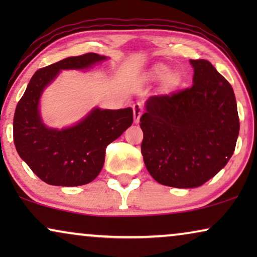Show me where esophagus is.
Returning <instances> with one entry per match:
<instances>
[{"mask_svg":"<svg viewBox=\"0 0 257 257\" xmlns=\"http://www.w3.org/2000/svg\"><path fill=\"white\" fill-rule=\"evenodd\" d=\"M133 118H135V122H139L140 117H142L143 112H144V107L142 103H136L133 104Z\"/></svg>","mask_w":257,"mask_h":257,"instance_id":"34e87169","label":"esophagus"}]
</instances>
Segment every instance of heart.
<instances>
[{
	"label": "heart",
	"instance_id": "heart-1",
	"mask_svg": "<svg viewBox=\"0 0 257 257\" xmlns=\"http://www.w3.org/2000/svg\"><path fill=\"white\" fill-rule=\"evenodd\" d=\"M167 73H168V69L165 68V66H158V68H156V70H154V76H156L157 78H164Z\"/></svg>",
	"mask_w": 257,
	"mask_h": 257
}]
</instances>
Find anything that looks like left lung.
<instances>
[{
	"mask_svg": "<svg viewBox=\"0 0 257 257\" xmlns=\"http://www.w3.org/2000/svg\"><path fill=\"white\" fill-rule=\"evenodd\" d=\"M193 85L149 98L140 118L144 163L154 180L199 187L233 156L240 130L229 82L206 59H191Z\"/></svg>",
	"mask_w": 257,
	"mask_h": 257,
	"instance_id": "8db88e82",
	"label": "left lung"
}]
</instances>
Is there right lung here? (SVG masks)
I'll list each match as a JSON object with an SVG mask.
<instances>
[{
    "mask_svg": "<svg viewBox=\"0 0 257 257\" xmlns=\"http://www.w3.org/2000/svg\"><path fill=\"white\" fill-rule=\"evenodd\" d=\"M105 58L87 52L37 70L17 104L14 115V144L17 153L49 185L73 187L94 180L103 168L108 144L132 125L131 107L94 108L78 124L62 131L45 127L41 120V93L61 70L85 69Z\"/></svg>",
    "mask_w": 257,
    "mask_h": 257,
    "instance_id": "obj_1",
    "label": "right lung"
}]
</instances>
